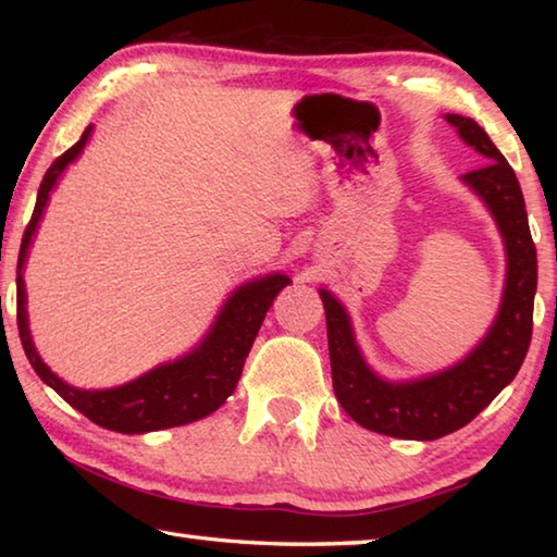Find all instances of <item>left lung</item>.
Returning <instances> with one entry per match:
<instances>
[{
    "mask_svg": "<svg viewBox=\"0 0 557 557\" xmlns=\"http://www.w3.org/2000/svg\"><path fill=\"white\" fill-rule=\"evenodd\" d=\"M447 122L486 159L484 166L471 169L461 178L482 196L506 243V289L492 332L455 369L414 383H388L363 363L344 307L326 289H319L338 403L361 428L400 440H437L474 420L516 379L533 334L539 260L521 184L474 120L447 115Z\"/></svg>",
    "mask_w": 557,
    "mask_h": 557,
    "instance_id": "left-lung-1",
    "label": "left lung"
}]
</instances>
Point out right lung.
Returning a JSON list of instances; mask_svg holds the SVG:
<instances>
[{
	"label": "right lung",
	"instance_id": "add662e5",
	"mask_svg": "<svg viewBox=\"0 0 557 557\" xmlns=\"http://www.w3.org/2000/svg\"><path fill=\"white\" fill-rule=\"evenodd\" d=\"M90 129L92 127L88 125L78 143L71 149H65L61 157H55V162L49 166V172L44 174V182L39 186V196H36L32 221L24 231L16 265L18 336H22L26 358H29L34 371L39 373V379L44 383H49L65 403L73 405L75 410L86 414V418L96 422V425L122 432V435H139V432L186 425V422L201 420L213 410H219L221 405L228 400V395L235 391V385H238L243 363L260 332L262 319H265L272 299H275L277 292L287 285L289 277L270 275L256 282H248V285L240 287L228 299V305L223 307V312L219 317V322L213 324L211 334L203 338V344L196 348L194 354L178 358L174 363L159 366V369L149 371L143 379L110 391H78L65 385L61 379H55L49 371V366L41 361L39 354H36L29 336V326H26V295L22 268L26 260V250H29L32 235L36 231V225H39L55 178H59L63 169L83 152V147H86L90 137Z\"/></svg>",
	"mask_w": 557,
	"mask_h": 557
}]
</instances>
